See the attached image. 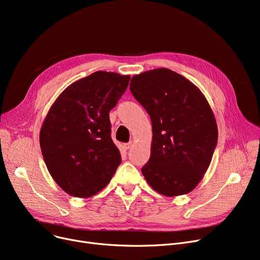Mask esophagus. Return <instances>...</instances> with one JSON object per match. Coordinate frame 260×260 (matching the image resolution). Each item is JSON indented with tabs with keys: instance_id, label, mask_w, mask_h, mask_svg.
<instances>
[{
	"instance_id": "esophagus-1",
	"label": "esophagus",
	"mask_w": 260,
	"mask_h": 260,
	"mask_svg": "<svg viewBox=\"0 0 260 260\" xmlns=\"http://www.w3.org/2000/svg\"><path fill=\"white\" fill-rule=\"evenodd\" d=\"M133 144H134V142H133V141H129V142H127V143L123 144V146H124L125 149H129V148L133 146Z\"/></svg>"
}]
</instances>
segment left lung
<instances>
[{
	"instance_id": "obj_1",
	"label": "left lung",
	"mask_w": 260,
	"mask_h": 260,
	"mask_svg": "<svg viewBox=\"0 0 260 260\" xmlns=\"http://www.w3.org/2000/svg\"><path fill=\"white\" fill-rule=\"evenodd\" d=\"M129 89L151 117V158L141 172L158 193H189L206 174L217 145L218 131L202 92L168 68L134 76Z\"/></svg>"
}]
</instances>
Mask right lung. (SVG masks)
Wrapping results in <instances>:
<instances>
[{
  "instance_id": "1",
  "label": "right lung",
  "mask_w": 260,
  "mask_h": 260,
  "mask_svg": "<svg viewBox=\"0 0 260 260\" xmlns=\"http://www.w3.org/2000/svg\"><path fill=\"white\" fill-rule=\"evenodd\" d=\"M129 79L95 72L68 86L49 109L40 133L41 151L53 180L67 194L80 198L95 195L120 166L109 112Z\"/></svg>"
}]
</instances>
